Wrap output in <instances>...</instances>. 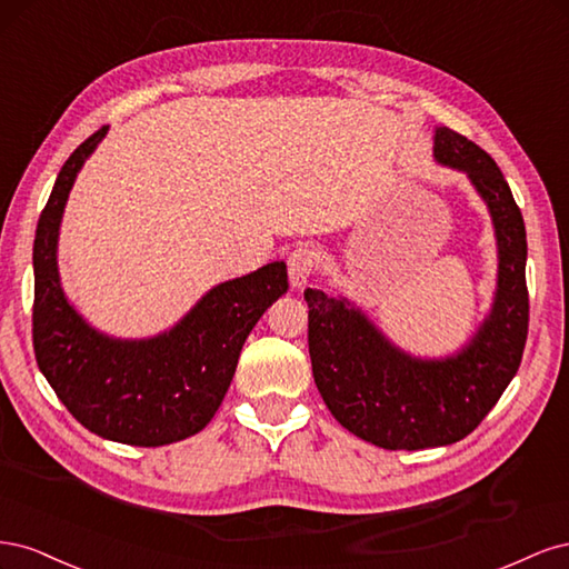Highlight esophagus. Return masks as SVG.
<instances>
[{
    "label": "esophagus",
    "instance_id": "esophagus-1",
    "mask_svg": "<svg viewBox=\"0 0 569 569\" xmlns=\"http://www.w3.org/2000/svg\"><path fill=\"white\" fill-rule=\"evenodd\" d=\"M318 263V253L308 247H297L287 258V268H289V282L295 289H303L308 278H311Z\"/></svg>",
    "mask_w": 569,
    "mask_h": 569
}]
</instances>
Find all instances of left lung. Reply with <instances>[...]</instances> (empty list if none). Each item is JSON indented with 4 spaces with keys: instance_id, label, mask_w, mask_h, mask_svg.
Returning a JSON list of instances; mask_svg holds the SVG:
<instances>
[{
    "instance_id": "left-lung-1",
    "label": "left lung",
    "mask_w": 569,
    "mask_h": 569,
    "mask_svg": "<svg viewBox=\"0 0 569 569\" xmlns=\"http://www.w3.org/2000/svg\"><path fill=\"white\" fill-rule=\"evenodd\" d=\"M435 161L468 176L487 203L498 249L491 311L462 349L412 356L347 297L303 291L308 353L325 406L351 435L389 451L468 437L518 372L527 341V232L501 168L451 128H435Z\"/></svg>"
}]
</instances>
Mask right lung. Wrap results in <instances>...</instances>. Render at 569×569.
Listing matches in <instances>:
<instances>
[{"mask_svg": "<svg viewBox=\"0 0 569 569\" xmlns=\"http://www.w3.org/2000/svg\"><path fill=\"white\" fill-rule=\"evenodd\" d=\"M107 132L97 130L68 157L38 220L32 347L47 382L82 427L118 443L166 446L211 422L253 325L289 289L287 266L272 261L211 287L153 337L99 332L68 301L57 251L68 194Z\"/></svg>", "mask_w": 569, "mask_h": 569, "instance_id": "right-lung-1", "label": "right lung"}]
</instances>
